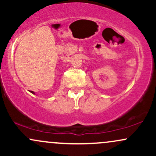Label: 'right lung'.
Masks as SVG:
<instances>
[{
  "mask_svg": "<svg viewBox=\"0 0 156 156\" xmlns=\"http://www.w3.org/2000/svg\"><path fill=\"white\" fill-rule=\"evenodd\" d=\"M31 93H33V94H35V93H34V92H31Z\"/></svg>",
  "mask_w": 156,
  "mask_h": 156,
  "instance_id": "1",
  "label": "right lung"
}]
</instances>
